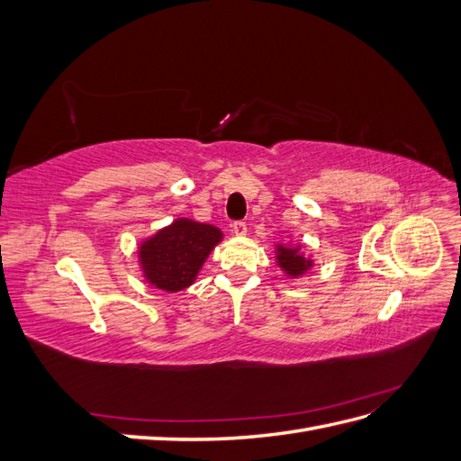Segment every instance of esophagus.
I'll list each match as a JSON object with an SVG mask.
<instances>
[{
    "instance_id": "34e87169",
    "label": "esophagus",
    "mask_w": 461,
    "mask_h": 461,
    "mask_svg": "<svg viewBox=\"0 0 461 461\" xmlns=\"http://www.w3.org/2000/svg\"><path fill=\"white\" fill-rule=\"evenodd\" d=\"M232 232H234L236 236H246V232H248L246 222H242V221L232 222Z\"/></svg>"
}]
</instances>
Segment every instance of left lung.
I'll list each match as a JSON object with an SVG mask.
<instances>
[{
    "instance_id": "obj_1",
    "label": "left lung",
    "mask_w": 461,
    "mask_h": 461,
    "mask_svg": "<svg viewBox=\"0 0 461 461\" xmlns=\"http://www.w3.org/2000/svg\"><path fill=\"white\" fill-rule=\"evenodd\" d=\"M275 261L288 278H298L313 267V258L305 256L302 244H275Z\"/></svg>"
}]
</instances>
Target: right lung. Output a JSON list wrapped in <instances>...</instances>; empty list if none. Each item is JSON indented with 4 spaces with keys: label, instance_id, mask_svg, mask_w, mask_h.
<instances>
[{
    "label": "right lung",
    "instance_id": "1",
    "mask_svg": "<svg viewBox=\"0 0 461 461\" xmlns=\"http://www.w3.org/2000/svg\"><path fill=\"white\" fill-rule=\"evenodd\" d=\"M221 240L222 230L215 225L188 217L175 219L138 244L144 281L171 294L188 288Z\"/></svg>",
    "mask_w": 461,
    "mask_h": 461
}]
</instances>
